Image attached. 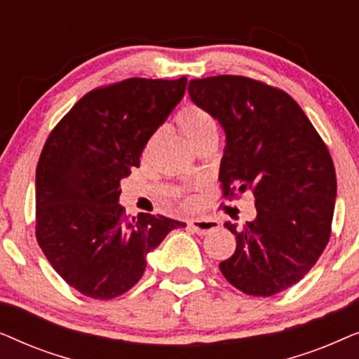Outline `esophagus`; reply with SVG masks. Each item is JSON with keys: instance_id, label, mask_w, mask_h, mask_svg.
I'll return each mask as SVG.
<instances>
[{"instance_id": "esophagus-1", "label": "esophagus", "mask_w": 359, "mask_h": 359, "mask_svg": "<svg viewBox=\"0 0 359 359\" xmlns=\"http://www.w3.org/2000/svg\"><path fill=\"white\" fill-rule=\"evenodd\" d=\"M188 225L198 235H208L209 232H214L215 229H219V224L212 219H193Z\"/></svg>"}]
</instances>
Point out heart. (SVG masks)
I'll use <instances>...</instances> for the list:
<instances>
[{
    "mask_svg": "<svg viewBox=\"0 0 359 359\" xmlns=\"http://www.w3.org/2000/svg\"><path fill=\"white\" fill-rule=\"evenodd\" d=\"M176 122H178L180 129L183 130V134L188 137V140L196 147V149H198L199 145H203L204 142L217 137V124H215L214 117L210 116V112H208L201 106H184L183 109L178 112V116H176ZM156 139H158V134H155L149 140V144H147V151L155 145ZM183 204L191 205L193 201L189 198H184Z\"/></svg>",
    "mask_w": 359,
    "mask_h": 359,
    "instance_id": "obj_1",
    "label": "heart"
}]
</instances>
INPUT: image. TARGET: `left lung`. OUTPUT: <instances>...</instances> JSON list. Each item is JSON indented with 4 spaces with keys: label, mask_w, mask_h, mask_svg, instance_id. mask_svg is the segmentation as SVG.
<instances>
[{
    "label": "left lung",
    "mask_w": 359,
    "mask_h": 359,
    "mask_svg": "<svg viewBox=\"0 0 359 359\" xmlns=\"http://www.w3.org/2000/svg\"><path fill=\"white\" fill-rule=\"evenodd\" d=\"M189 96L225 130L222 196H255L257 219L242 230L224 278L248 296L269 297L301 281L332 233L337 175L330 151L301 106L279 88L248 76L191 80Z\"/></svg>",
    "instance_id": "8db88e82"
}]
</instances>
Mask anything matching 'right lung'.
Masks as SVG:
<instances>
[{
    "label": "right lung",
    "instance_id": "1",
    "mask_svg": "<svg viewBox=\"0 0 359 359\" xmlns=\"http://www.w3.org/2000/svg\"><path fill=\"white\" fill-rule=\"evenodd\" d=\"M178 80L129 78L86 93L53 127L36 170V238L68 286L107 301L134 287L147 253L173 229L165 215L130 217L121 180L139 168L155 130L184 96Z\"/></svg>",
    "mask_w": 359,
    "mask_h": 359
}]
</instances>
